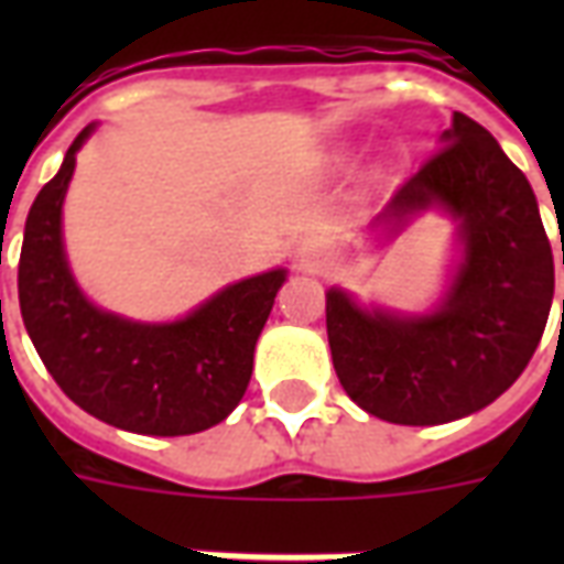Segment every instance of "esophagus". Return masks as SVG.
<instances>
[{"label":"esophagus","instance_id":"34e87169","mask_svg":"<svg viewBox=\"0 0 564 564\" xmlns=\"http://www.w3.org/2000/svg\"><path fill=\"white\" fill-rule=\"evenodd\" d=\"M319 257H323L319 241H302V247H299V262H302V265H317Z\"/></svg>","mask_w":564,"mask_h":564}]
</instances>
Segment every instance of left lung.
<instances>
[{
	"label": "left lung",
	"instance_id": "8db88e82",
	"mask_svg": "<svg viewBox=\"0 0 564 564\" xmlns=\"http://www.w3.org/2000/svg\"><path fill=\"white\" fill-rule=\"evenodd\" d=\"M432 205L459 220L462 241L441 307L402 317L359 307L341 290L326 293V332L344 392L371 416L399 425L449 423L496 402L529 366L556 286L525 174L459 111L378 223L402 229Z\"/></svg>",
	"mask_w": 564,
	"mask_h": 564
}]
</instances>
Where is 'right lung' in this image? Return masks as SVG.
I'll return each instance as SVG.
<instances>
[{
	"instance_id": "obj_1",
	"label": "right lung",
	"mask_w": 564,
	"mask_h": 564,
	"mask_svg": "<svg viewBox=\"0 0 564 564\" xmlns=\"http://www.w3.org/2000/svg\"><path fill=\"white\" fill-rule=\"evenodd\" d=\"M90 132L72 141L26 217L18 265L23 326L59 390L96 420L139 435L205 432L241 402L286 271L232 283L177 323H132L90 305L63 250V198Z\"/></svg>"
}]
</instances>
